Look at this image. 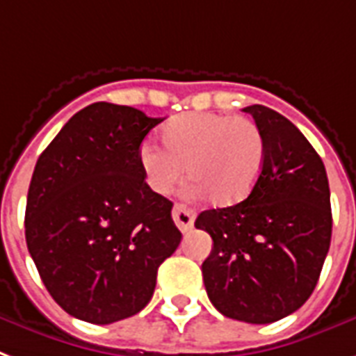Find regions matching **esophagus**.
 <instances>
[{"label":"esophagus","instance_id":"esophagus-1","mask_svg":"<svg viewBox=\"0 0 356 356\" xmlns=\"http://www.w3.org/2000/svg\"><path fill=\"white\" fill-rule=\"evenodd\" d=\"M173 222H175V226L181 229V232H188L190 227L194 226V211H190L186 205H181L177 203L175 207H173Z\"/></svg>","mask_w":356,"mask_h":356}]
</instances>
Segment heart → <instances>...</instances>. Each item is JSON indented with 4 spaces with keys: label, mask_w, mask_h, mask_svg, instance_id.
I'll return each mask as SVG.
<instances>
[{
    "label": "heart",
    "mask_w": 356,
    "mask_h": 356,
    "mask_svg": "<svg viewBox=\"0 0 356 356\" xmlns=\"http://www.w3.org/2000/svg\"><path fill=\"white\" fill-rule=\"evenodd\" d=\"M164 147L143 143L140 149L145 181L166 196L184 177L194 181L197 196L218 207L248 197L265 162V140L252 119L229 113L190 112L166 124Z\"/></svg>",
    "instance_id": "1"
}]
</instances>
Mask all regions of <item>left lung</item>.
<instances>
[{"instance_id":"8db88e82","label":"left lung","mask_w":356,"mask_h":356,"mask_svg":"<svg viewBox=\"0 0 356 356\" xmlns=\"http://www.w3.org/2000/svg\"><path fill=\"white\" fill-rule=\"evenodd\" d=\"M261 129L265 162L244 202L200 213L213 238L203 261L209 300L222 316L265 325L310 298L332 235L321 156L295 124L267 106H246Z\"/></svg>"}]
</instances>
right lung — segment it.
<instances>
[{"mask_svg": "<svg viewBox=\"0 0 356 356\" xmlns=\"http://www.w3.org/2000/svg\"><path fill=\"white\" fill-rule=\"evenodd\" d=\"M164 119L95 102L74 113L35 164L26 243L51 298L110 325L143 310L160 263L181 243L173 203L149 188L140 145Z\"/></svg>", "mask_w": 356, "mask_h": 356, "instance_id": "1", "label": "right lung"}]
</instances>
